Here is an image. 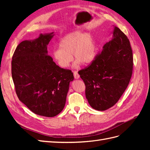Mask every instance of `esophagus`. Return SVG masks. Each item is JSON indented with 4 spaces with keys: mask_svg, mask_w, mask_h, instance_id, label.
Returning <instances> with one entry per match:
<instances>
[{
    "mask_svg": "<svg viewBox=\"0 0 150 150\" xmlns=\"http://www.w3.org/2000/svg\"><path fill=\"white\" fill-rule=\"evenodd\" d=\"M73 74H74V78H75L76 79H78L80 78V76H79V74L78 73V72H77V71H74V72H73Z\"/></svg>",
    "mask_w": 150,
    "mask_h": 150,
    "instance_id": "obj_1",
    "label": "esophagus"
}]
</instances>
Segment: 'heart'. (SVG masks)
Listing matches in <instances>:
<instances>
[{"instance_id": "obj_1", "label": "heart", "mask_w": 150, "mask_h": 150, "mask_svg": "<svg viewBox=\"0 0 150 150\" xmlns=\"http://www.w3.org/2000/svg\"><path fill=\"white\" fill-rule=\"evenodd\" d=\"M96 53V44L92 35L81 31H74L61 39L59 49L52 52V57L61 67L67 68L72 61V56L76 59L74 67H78L81 63L83 65L91 64Z\"/></svg>"}]
</instances>
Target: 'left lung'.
I'll return each mask as SVG.
<instances>
[{
	"label": "left lung",
	"instance_id": "obj_1",
	"mask_svg": "<svg viewBox=\"0 0 150 150\" xmlns=\"http://www.w3.org/2000/svg\"><path fill=\"white\" fill-rule=\"evenodd\" d=\"M110 41L88 67L79 71L90 106L105 111L118 101L132 75L133 52L129 39L117 27Z\"/></svg>",
	"mask_w": 150,
	"mask_h": 150
}]
</instances>
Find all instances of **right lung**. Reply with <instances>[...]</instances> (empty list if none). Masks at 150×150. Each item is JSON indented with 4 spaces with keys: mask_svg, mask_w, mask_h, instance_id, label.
<instances>
[{
    "mask_svg": "<svg viewBox=\"0 0 150 150\" xmlns=\"http://www.w3.org/2000/svg\"><path fill=\"white\" fill-rule=\"evenodd\" d=\"M54 33L40 34L18 45L12 61V76L19 100L35 114L54 117L64 108L71 70L62 69L48 55L47 45Z\"/></svg>",
    "mask_w": 150,
    "mask_h": 150,
    "instance_id": "right-lung-1",
    "label": "right lung"
}]
</instances>
